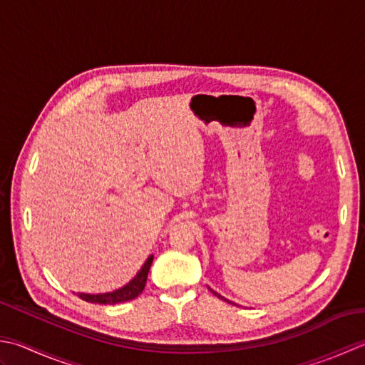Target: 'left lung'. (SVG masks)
Listing matches in <instances>:
<instances>
[{
  "instance_id": "1",
  "label": "left lung",
  "mask_w": 365,
  "mask_h": 365,
  "mask_svg": "<svg viewBox=\"0 0 365 365\" xmlns=\"http://www.w3.org/2000/svg\"><path fill=\"white\" fill-rule=\"evenodd\" d=\"M212 292H213V294H215L217 297H220V299H223V301H226V302H230V304H232V305H237V304H235V302H232V301H230V299H226V297H223V296H221V294H218V292L217 291H213L212 288H209ZM239 307V305H237Z\"/></svg>"
}]
</instances>
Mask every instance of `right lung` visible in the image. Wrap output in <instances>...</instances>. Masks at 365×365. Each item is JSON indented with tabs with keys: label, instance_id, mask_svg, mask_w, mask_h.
Listing matches in <instances>:
<instances>
[{
	"label": "right lung",
	"instance_id": "add662e5",
	"mask_svg": "<svg viewBox=\"0 0 365 365\" xmlns=\"http://www.w3.org/2000/svg\"><path fill=\"white\" fill-rule=\"evenodd\" d=\"M153 262V255H150L147 261L144 262V266L139 269V272L131 278L125 287H121L115 291L110 292H101V294H88V292H77V296L82 299V301L93 302V304H120V302H126V301H133V299L138 297L142 291L145 288L147 283V275L150 266Z\"/></svg>",
	"mask_w": 365,
	"mask_h": 365
}]
</instances>
